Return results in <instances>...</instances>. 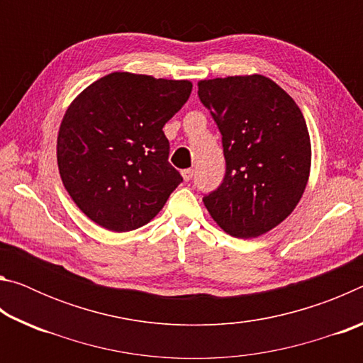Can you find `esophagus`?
Returning a JSON list of instances; mask_svg holds the SVG:
<instances>
[{
  "instance_id": "esophagus-1",
  "label": "esophagus",
  "mask_w": 363,
  "mask_h": 363,
  "mask_svg": "<svg viewBox=\"0 0 363 363\" xmlns=\"http://www.w3.org/2000/svg\"><path fill=\"white\" fill-rule=\"evenodd\" d=\"M182 177H184V181L189 182L194 177V169H184L182 171Z\"/></svg>"
}]
</instances>
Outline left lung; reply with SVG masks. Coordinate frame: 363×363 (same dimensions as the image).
<instances>
[{"instance_id":"obj_1","label":"left lung","mask_w":363,"mask_h":363,"mask_svg":"<svg viewBox=\"0 0 363 363\" xmlns=\"http://www.w3.org/2000/svg\"><path fill=\"white\" fill-rule=\"evenodd\" d=\"M199 97L223 134L225 176L203 196L211 218L255 238L290 216L311 171V138L296 102L262 75L199 82Z\"/></svg>"}]
</instances>
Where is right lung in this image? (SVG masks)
I'll return each instance as SVG.
<instances>
[{
    "label": "right lung",
    "instance_id": "1",
    "mask_svg": "<svg viewBox=\"0 0 363 363\" xmlns=\"http://www.w3.org/2000/svg\"><path fill=\"white\" fill-rule=\"evenodd\" d=\"M192 93L189 79L113 72L82 91L62 118L57 164L75 205L112 232L143 227L182 182L163 133Z\"/></svg>",
    "mask_w": 363,
    "mask_h": 363
}]
</instances>
